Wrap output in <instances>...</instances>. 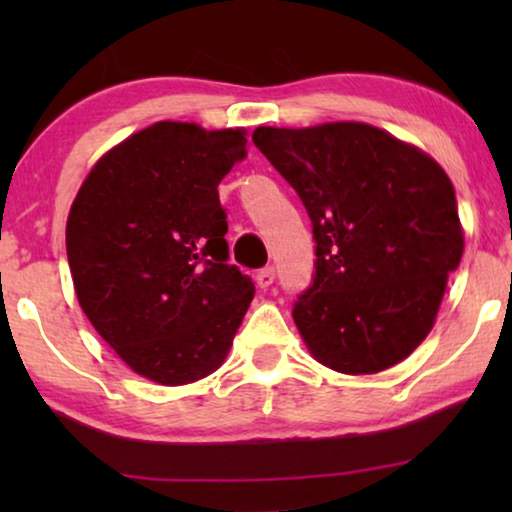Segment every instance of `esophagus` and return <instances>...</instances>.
<instances>
[{"instance_id": "1", "label": "esophagus", "mask_w": 512, "mask_h": 512, "mask_svg": "<svg viewBox=\"0 0 512 512\" xmlns=\"http://www.w3.org/2000/svg\"><path fill=\"white\" fill-rule=\"evenodd\" d=\"M272 282H275V268H263V270H258V275H256L258 289H270Z\"/></svg>"}]
</instances>
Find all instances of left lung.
<instances>
[{
  "label": "left lung",
  "mask_w": 512,
  "mask_h": 512,
  "mask_svg": "<svg viewBox=\"0 0 512 512\" xmlns=\"http://www.w3.org/2000/svg\"><path fill=\"white\" fill-rule=\"evenodd\" d=\"M312 219L317 275L293 307L321 366L373 375L415 352L436 324L464 228L429 153L359 121L254 130Z\"/></svg>",
  "instance_id": "obj_1"
}]
</instances>
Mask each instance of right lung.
Masks as SVG:
<instances>
[{
  "instance_id": "add662e5",
  "label": "right lung",
  "mask_w": 512,
  "mask_h": 512,
  "mask_svg": "<svg viewBox=\"0 0 512 512\" xmlns=\"http://www.w3.org/2000/svg\"><path fill=\"white\" fill-rule=\"evenodd\" d=\"M247 130L158 121L93 165L67 216L81 310L146 380L179 387L226 361L254 298L228 265L216 186L244 158Z\"/></svg>"
}]
</instances>
